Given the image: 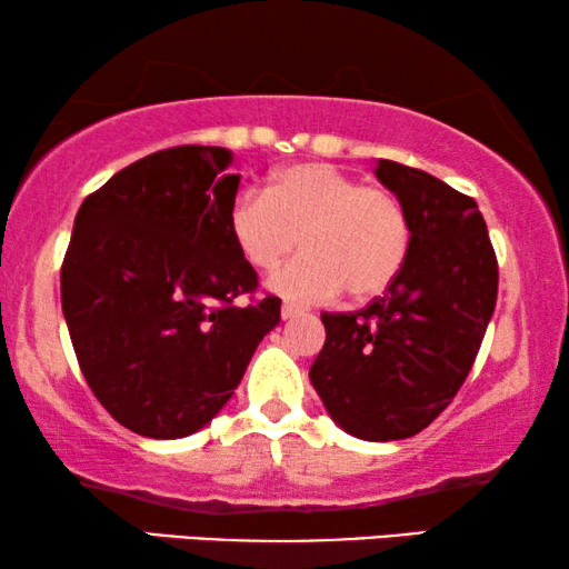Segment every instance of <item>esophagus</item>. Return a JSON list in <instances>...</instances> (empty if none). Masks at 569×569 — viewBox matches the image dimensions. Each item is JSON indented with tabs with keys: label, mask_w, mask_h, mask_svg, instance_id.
Listing matches in <instances>:
<instances>
[{
	"label": "esophagus",
	"mask_w": 569,
	"mask_h": 569,
	"mask_svg": "<svg viewBox=\"0 0 569 569\" xmlns=\"http://www.w3.org/2000/svg\"><path fill=\"white\" fill-rule=\"evenodd\" d=\"M302 313V308L295 306V302H284L282 306V318L284 321H290V318H298Z\"/></svg>",
	"instance_id": "esophagus-1"
}]
</instances>
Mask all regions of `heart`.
Masks as SVG:
<instances>
[{"label": "heart", "mask_w": 569, "mask_h": 569, "mask_svg": "<svg viewBox=\"0 0 569 569\" xmlns=\"http://www.w3.org/2000/svg\"><path fill=\"white\" fill-rule=\"evenodd\" d=\"M230 236L243 259L271 271L295 248L306 256L277 271L269 287L300 302L383 295L409 253V224L399 199L362 186L331 162H298L271 176L267 191H243L230 204Z\"/></svg>", "instance_id": "1"}]
</instances>
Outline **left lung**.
Returning a JSON list of instances; mask_svg holds the SVG:
<instances>
[{
  "label": "left lung",
  "mask_w": 569,
  "mask_h": 569,
  "mask_svg": "<svg viewBox=\"0 0 569 569\" xmlns=\"http://www.w3.org/2000/svg\"><path fill=\"white\" fill-rule=\"evenodd\" d=\"M409 224L388 290L357 313H321L326 345L310 383L360 440L422 432L463 386L497 302V256L477 201L425 170L378 160Z\"/></svg>",
  "instance_id": "8db88e82"
}]
</instances>
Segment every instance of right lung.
Returning a JSON list of instances; mask_svg holds the SVG:
<instances>
[{
  "label": "right lung",
  "instance_id": "obj_1",
  "mask_svg": "<svg viewBox=\"0 0 569 569\" xmlns=\"http://www.w3.org/2000/svg\"><path fill=\"white\" fill-rule=\"evenodd\" d=\"M224 147L183 144L131 162L82 201L61 263V310L96 399L154 440L197 432L236 391L279 323L230 236L240 176Z\"/></svg>",
  "mask_w": 569,
  "mask_h": 569
}]
</instances>
